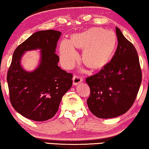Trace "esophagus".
<instances>
[{
  "mask_svg": "<svg viewBox=\"0 0 149 149\" xmlns=\"http://www.w3.org/2000/svg\"><path fill=\"white\" fill-rule=\"evenodd\" d=\"M72 81H73V84H74V85H77L78 84L81 83V82L82 81V77L80 76V75H74Z\"/></svg>",
  "mask_w": 149,
  "mask_h": 149,
  "instance_id": "1",
  "label": "esophagus"
}]
</instances>
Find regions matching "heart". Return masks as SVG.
I'll return each instance as SVG.
<instances>
[{"label": "heart", "instance_id": "b5f03b06", "mask_svg": "<svg viewBox=\"0 0 149 149\" xmlns=\"http://www.w3.org/2000/svg\"><path fill=\"white\" fill-rule=\"evenodd\" d=\"M116 42L113 31L93 28L75 34L71 40L63 39L59 47L61 63L70 68L74 66L78 57L75 47L84 48L82 60L91 68L101 67L107 63L113 54Z\"/></svg>", "mask_w": 149, "mask_h": 149}]
</instances>
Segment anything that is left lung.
<instances>
[{
	"label": "left lung",
	"instance_id": "1",
	"mask_svg": "<svg viewBox=\"0 0 149 149\" xmlns=\"http://www.w3.org/2000/svg\"><path fill=\"white\" fill-rule=\"evenodd\" d=\"M117 49L111 61L86 79L91 89L88 109L100 118L118 116L133 104L142 81L139 58L133 45L116 27Z\"/></svg>",
	"mask_w": 149,
	"mask_h": 149
}]
</instances>
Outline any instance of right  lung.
<instances>
[{"instance_id": "add662e5", "label": "right lung", "mask_w": 149, "mask_h": 149, "mask_svg": "<svg viewBox=\"0 0 149 149\" xmlns=\"http://www.w3.org/2000/svg\"><path fill=\"white\" fill-rule=\"evenodd\" d=\"M61 33L38 31L18 46L7 73L11 104L16 111L35 121H45L58 111L63 95L72 84V74L58 66L55 53ZM41 50L40 65L32 72L23 69L21 58L26 51Z\"/></svg>"}]
</instances>
